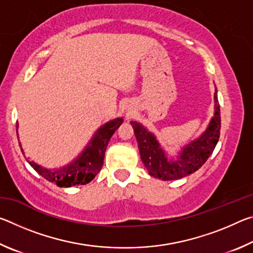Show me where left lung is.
Masks as SVG:
<instances>
[{
  "label": "left lung",
  "mask_w": 253,
  "mask_h": 253,
  "mask_svg": "<svg viewBox=\"0 0 253 253\" xmlns=\"http://www.w3.org/2000/svg\"><path fill=\"white\" fill-rule=\"evenodd\" d=\"M214 102H215V107H214L215 113L208 129L200 138L184 147L181 155L173 160H169V158L168 160L155 137L148 132L146 128H144L138 123L130 122L134 128L136 140L138 143L140 158L151 176L163 179V181L178 179L194 173L207 162L215 148L220 137L221 116L216 88L214 92Z\"/></svg>",
  "instance_id": "left-lung-1"
}]
</instances>
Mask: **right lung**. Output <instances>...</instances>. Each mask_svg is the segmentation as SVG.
<instances>
[{"mask_svg": "<svg viewBox=\"0 0 253 253\" xmlns=\"http://www.w3.org/2000/svg\"><path fill=\"white\" fill-rule=\"evenodd\" d=\"M122 123L123 119L117 118L99 128L87 148L81 154V156L66 168L57 170H49L37 165L33 162H29L30 165L41 176L48 179L49 182L55 183L60 187H70L74 185L87 184L95 178L101 169L102 165H104L106 148L108 146L111 136L122 125ZM21 151L24 155L22 148H21Z\"/></svg>", "mask_w": 253, "mask_h": 253, "instance_id": "add662e5", "label": "right lung"}]
</instances>
